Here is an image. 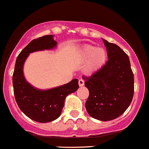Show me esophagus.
<instances>
[{
    "label": "esophagus",
    "instance_id": "34e87169",
    "mask_svg": "<svg viewBox=\"0 0 149 149\" xmlns=\"http://www.w3.org/2000/svg\"><path fill=\"white\" fill-rule=\"evenodd\" d=\"M79 86H83L84 85V81L83 79H80V80L79 81Z\"/></svg>",
    "mask_w": 149,
    "mask_h": 149
}]
</instances>
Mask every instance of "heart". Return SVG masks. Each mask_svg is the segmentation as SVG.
Returning <instances> with one entry per match:
<instances>
[{
  "label": "heart",
  "instance_id": "1",
  "mask_svg": "<svg viewBox=\"0 0 149 149\" xmlns=\"http://www.w3.org/2000/svg\"><path fill=\"white\" fill-rule=\"evenodd\" d=\"M78 58L80 62L86 63L84 69L85 74L91 75L105 65L107 60V52L103 47L85 45L81 48Z\"/></svg>",
  "mask_w": 149,
  "mask_h": 149
}]
</instances>
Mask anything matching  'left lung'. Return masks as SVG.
I'll return each mask as SVG.
<instances>
[{"label":"left lung","mask_w":149,"mask_h":149,"mask_svg":"<svg viewBox=\"0 0 149 149\" xmlns=\"http://www.w3.org/2000/svg\"><path fill=\"white\" fill-rule=\"evenodd\" d=\"M102 40L107 62L92 76L82 78L89 91L85 104L87 112L94 119L109 121L120 116L131 103L134 76L128 55L117 45Z\"/></svg>","instance_id":"obj_1"}]
</instances>
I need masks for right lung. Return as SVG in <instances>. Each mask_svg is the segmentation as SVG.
Returning a JSON list of instances; mask_svg holds the SVG:
<instances>
[{"instance_id":"1","label":"right lung","mask_w":149,"mask_h":149,"mask_svg":"<svg viewBox=\"0 0 149 149\" xmlns=\"http://www.w3.org/2000/svg\"><path fill=\"white\" fill-rule=\"evenodd\" d=\"M57 44L52 34L33 40L19 53L15 64L13 86L16 103L25 115L38 123H49L59 118L66 97L79 88L76 79L45 90L35 88L25 79L24 64L29 55L37 51L52 49Z\"/></svg>"}]
</instances>
